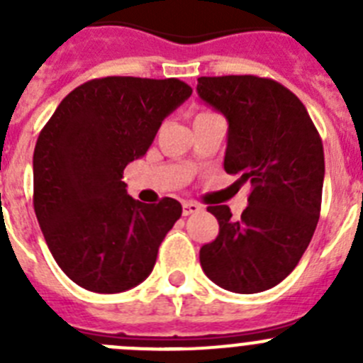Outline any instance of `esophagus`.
<instances>
[{
    "label": "esophagus",
    "instance_id": "34e87169",
    "mask_svg": "<svg viewBox=\"0 0 363 363\" xmlns=\"http://www.w3.org/2000/svg\"><path fill=\"white\" fill-rule=\"evenodd\" d=\"M201 211V205L196 203V201H184V205H182V213H184V216H191V214H196Z\"/></svg>",
    "mask_w": 363,
    "mask_h": 363
}]
</instances>
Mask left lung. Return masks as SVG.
I'll return each mask as SVG.
<instances>
[{"label": "left lung", "instance_id": "8db88e82", "mask_svg": "<svg viewBox=\"0 0 363 363\" xmlns=\"http://www.w3.org/2000/svg\"><path fill=\"white\" fill-rule=\"evenodd\" d=\"M198 94L229 121L227 174L251 182L249 205L234 220L209 205L220 233L200 249L203 272L240 294L267 291L296 267L313 238L325 174L318 130L296 94L258 76H201Z\"/></svg>", "mask_w": 363, "mask_h": 363}]
</instances>
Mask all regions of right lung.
Wrapping results in <instances>:
<instances>
[{"mask_svg":"<svg viewBox=\"0 0 363 363\" xmlns=\"http://www.w3.org/2000/svg\"><path fill=\"white\" fill-rule=\"evenodd\" d=\"M191 94L176 78H96L67 94L41 129L34 213L56 264L83 289L121 293L152 271L182 205L174 198L142 203L121 178Z\"/></svg>","mask_w":363,"mask_h":363,"instance_id":"1","label":"right lung"}]
</instances>
